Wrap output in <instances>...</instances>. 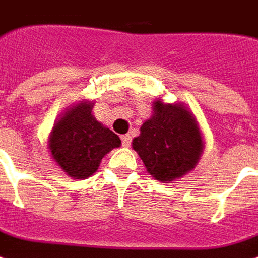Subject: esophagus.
Returning <instances> with one entry per match:
<instances>
[{"label": "esophagus", "mask_w": 258, "mask_h": 258, "mask_svg": "<svg viewBox=\"0 0 258 258\" xmlns=\"http://www.w3.org/2000/svg\"><path fill=\"white\" fill-rule=\"evenodd\" d=\"M122 139V145L123 147H131V144H132V137L129 135H125L121 137Z\"/></svg>", "instance_id": "esophagus-1"}]
</instances>
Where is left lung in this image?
<instances>
[{
	"label": "left lung",
	"instance_id": "8db88e82",
	"mask_svg": "<svg viewBox=\"0 0 258 258\" xmlns=\"http://www.w3.org/2000/svg\"><path fill=\"white\" fill-rule=\"evenodd\" d=\"M132 145L148 173L164 183L192 171L205 147L192 113L181 103L161 99L153 102V115L141 125Z\"/></svg>",
	"mask_w": 258,
	"mask_h": 258
}]
</instances>
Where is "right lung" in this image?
Here are the masks:
<instances>
[{
  "label": "right lung",
  "instance_id": "right-lung-1",
  "mask_svg": "<svg viewBox=\"0 0 258 258\" xmlns=\"http://www.w3.org/2000/svg\"><path fill=\"white\" fill-rule=\"evenodd\" d=\"M119 145L118 136L94 117L93 102L89 101L67 109L53 125L48 141L52 159L73 179L91 176L102 157Z\"/></svg>",
  "mask_w": 258,
  "mask_h": 258
}]
</instances>
